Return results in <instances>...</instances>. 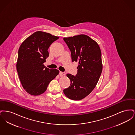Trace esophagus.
Wrapping results in <instances>:
<instances>
[{
    "label": "esophagus",
    "instance_id": "obj_1",
    "mask_svg": "<svg viewBox=\"0 0 135 135\" xmlns=\"http://www.w3.org/2000/svg\"><path fill=\"white\" fill-rule=\"evenodd\" d=\"M60 74L61 75V76H64L65 75L66 73L65 72H60Z\"/></svg>",
    "mask_w": 135,
    "mask_h": 135
}]
</instances>
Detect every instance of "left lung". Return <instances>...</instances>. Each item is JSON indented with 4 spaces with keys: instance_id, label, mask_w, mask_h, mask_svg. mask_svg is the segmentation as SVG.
Instances as JSON below:
<instances>
[{
    "instance_id": "1",
    "label": "left lung",
    "mask_w": 135,
    "mask_h": 135,
    "mask_svg": "<svg viewBox=\"0 0 135 135\" xmlns=\"http://www.w3.org/2000/svg\"><path fill=\"white\" fill-rule=\"evenodd\" d=\"M63 39L70 50L72 62L78 63L77 74L66 75L71 84L63 92L70 99L82 100L94 89L101 76L103 68L101 50L96 42L86 35Z\"/></svg>"
}]
</instances>
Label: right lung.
Returning <instances> with one entry per match:
<instances>
[{"instance_id":"right-lung-1","label":"right lung","mask_w":135,"mask_h":135,"mask_svg":"<svg viewBox=\"0 0 135 135\" xmlns=\"http://www.w3.org/2000/svg\"><path fill=\"white\" fill-rule=\"evenodd\" d=\"M59 37L37 31L22 42L18 51L17 70L20 81L26 91L33 96L45 92L49 84L59 71L45 67L44 63L49 56L48 49Z\"/></svg>"}]
</instances>
